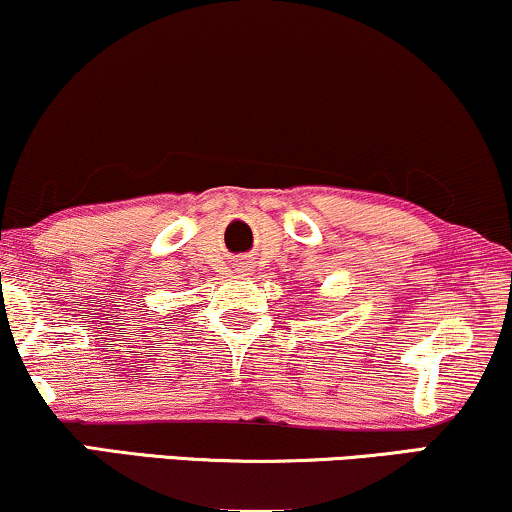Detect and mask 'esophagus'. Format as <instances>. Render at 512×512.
Returning <instances> with one entry per match:
<instances>
[{
	"label": "esophagus",
	"instance_id": "obj_1",
	"mask_svg": "<svg viewBox=\"0 0 512 512\" xmlns=\"http://www.w3.org/2000/svg\"><path fill=\"white\" fill-rule=\"evenodd\" d=\"M238 272H248V262H238Z\"/></svg>",
	"mask_w": 512,
	"mask_h": 512
}]
</instances>
